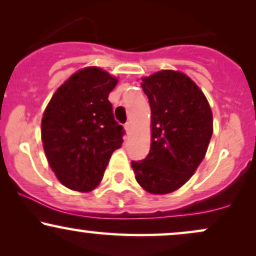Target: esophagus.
<instances>
[{"label":"esophagus","mask_w":256,"mask_h":256,"mask_svg":"<svg viewBox=\"0 0 256 256\" xmlns=\"http://www.w3.org/2000/svg\"><path fill=\"white\" fill-rule=\"evenodd\" d=\"M124 128H125L126 132H128V134H130V131H131V122H126V124L124 125Z\"/></svg>","instance_id":"obj_1"}]
</instances>
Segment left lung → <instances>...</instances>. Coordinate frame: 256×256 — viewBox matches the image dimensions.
<instances>
[{
	"label": "left lung",
	"instance_id": "8db88e82",
	"mask_svg": "<svg viewBox=\"0 0 256 256\" xmlns=\"http://www.w3.org/2000/svg\"><path fill=\"white\" fill-rule=\"evenodd\" d=\"M142 81L152 108V146L131 166L146 192L167 194L186 184L205 158L212 110L202 89L182 72L161 70Z\"/></svg>",
	"mask_w": 256,
	"mask_h": 256
}]
</instances>
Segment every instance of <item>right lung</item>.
Instances as JSON below:
<instances>
[{"instance_id":"1","label":"right lung","mask_w":256,"mask_h":256,"mask_svg":"<svg viewBox=\"0 0 256 256\" xmlns=\"http://www.w3.org/2000/svg\"><path fill=\"white\" fill-rule=\"evenodd\" d=\"M118 78L96 66L69 78L51 98L42 119L48 164L60 184L89 192L102 180L125 131L116 122L108 94Z\"/></svg>"}]
</instances>
